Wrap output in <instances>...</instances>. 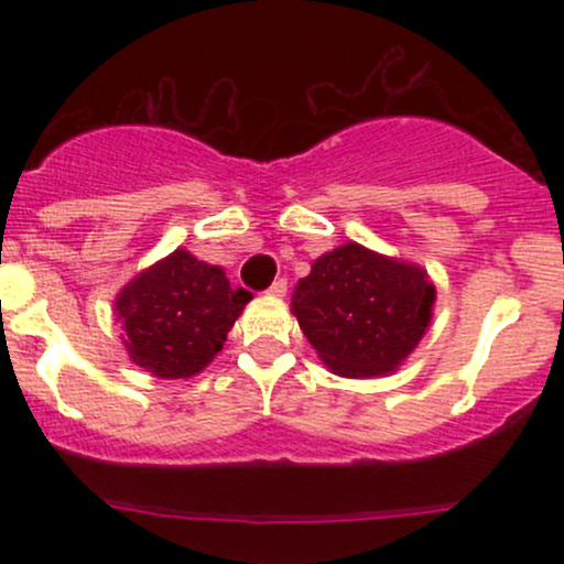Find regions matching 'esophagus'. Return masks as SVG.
<instances>
[{
  "instance_id": "esophagus-1",
  "label": "esophagus",
  "mask_w": 564,
  "mask_h": 564,
  "mask_svg": "<svg viewBox=\"0 0 564 564\" xmlns=\"http://www.w3.org/2000/svg\"><path fill=\"white\" fill-rule=\"evenodd\" d=\"M286 289H289V281H286V278H275L273 286L268 289V294H273V296H283V294H286Z\"/></svg>"
}]
</instances>
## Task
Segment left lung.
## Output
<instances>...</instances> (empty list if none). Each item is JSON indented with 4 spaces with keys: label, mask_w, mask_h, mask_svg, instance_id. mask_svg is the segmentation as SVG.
Wrapping results in <instances>:
<instances>
[{
    "label": "left lung",
    "mask_w": 564,
    "mask_h": 564,
    "mask_svg": "<svg viewBox=\"0 0 564 564\" xmlns=\"http://www.w3.org/2000/svg\"><path fill=\"white\" fill-rule=\"evenodd\" d=\"M435 286L424 270L345 243L315 260L291 294L307 341L341 377L400 366L432 318Z\"/></svg>",
    "instance_id": "8db88e82"
}]
</instances>
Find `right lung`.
Returning <instances> with one entry per match:
<instances>
[{"mask_svg":"<svg viewBox=\"0 0 564 564\" xmlns=\"http://www.w3.org/2000/svg\"><path fill=\"white\" fill-rule=\"evenodd\" d=\"M251 300L232 289L215 264L177 249L140 273L119 294L121 328L129 358L161 379L198 373L223 349L228 332Z\"/></svg>","mask_w":564,"mask_h":564,"instance_id":"right-lung-1","label":"right lung"}]
</instances>
